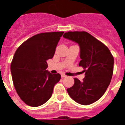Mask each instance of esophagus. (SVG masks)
<instances>
[{
  "mask_svg": "<svg viewBox=\"0 0 125 125\" xmlns=\"http://www.w3.org/2000/svg\"><path fill=\"white\" fill-rule=\"evenodd\" d=\"M61 77H62V78H66V76L64 74H61Z\"/></svg>",
  "mask_w": 125,
  "mask_h": 125,
  "instance_id": "esophagus-1",
  "label": "esophagus"
}]
</instances>
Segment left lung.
<instances>
[{"label":"left lung","mask_w":125,"mask_h":125,"mask_svg":"<svg viewBox=\"0 0 125 125\" xmlns=\"http://www.w3.org/2000/svg\"><path fill=\"white\" fill-rule=\"evenodd\" d=\"M63 37L78 44L81 58L79 66L85 72L82 82L74 78V84L67 91L78 103H93L101 98L111 82L114 58L105 45L86 32H68Z\"/></svg>","instance_id":"1"}]
</instances>
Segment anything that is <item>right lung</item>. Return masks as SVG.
I'll return each mask as SVG.
<instances>
[{
	"instance_id": "obj_1",
	"label": "right lung",
	"mask_w": 125,
	"mask_h": 125,
	"mask_svg": "<svg viewBox=\"0 0 125 125\" xmlns=\"http://www.w3.org/2000/svg\"><path fill=\"white\" fill-rule=\"evenodd\" d=\"M63 33L36 34L23 42L14 54L10 65L13 83L21 99L30 106L47 102L61 79L59 73L53 74L46 70V61L53 57Z\"/></svg>"
}]
</instances>
